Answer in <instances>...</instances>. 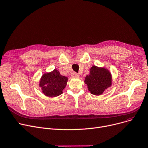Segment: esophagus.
Masks as SVG:
<instances>
[{
	"label": "esophagus",
	"instance_id": "obj_1",
	"mask_svg": "<svg viewBox=\"0 0 148 148\" xmlns=\"http://www.w3.org/2000/svg\"><path fill=\"white\" fill-rule=\"evenodd\" d=\"M72 76L73 77H79V75H78V73H77L76 72H74L72 73Z\"/></svg>",
	"mask_w": 148,
	"mask_h": 148
}]
</instances>
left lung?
<instances>
[{"label":"left lung","instance_id":"8db88e82","mask_svg":"<svg viewBox=\"0 0 148 148\" xmlns=\"http://www.w3.org/2000/svg\"><path fill=\"white\" fill-rule=\"evenodd\" d=\"M90 92L99 95L112 85V76L106 69L93 66L84 81Z\"/></svg>","mask_w":148,"mask_h":148}]
</instances>
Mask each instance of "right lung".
<instances>
[{
	"instance_id": "obj_1",
	"label": "right lung",
	"mask_w": 148,
	"mask_h": 148,
	"mask_svg": "<svg viewBox=\"0 0 148 148\" xmlns=\"http://www.w3.org/2000/svg\"><path fill=\"white\" fill-rule=\"evenodd\" d=\"M68 78L61 75L57 69L49 73L43 74L41 77L39 86L42 92L50 97H57L63 93Z\"/></svg>"
}]
</instances>
